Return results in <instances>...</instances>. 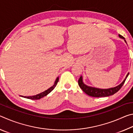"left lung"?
<instances>
[{"mask_svg": "<svg viewBox=\"0 0 133 133\" xmlns=\"http://www.w3.org/2000/svg\"><path fill=\"white\" fill-rule=\"evenodd\" d=\"M118 36L119 37L121 38V39H123L124 40L125 42L126 43L124 37L120 35H119ZM129 75V73H128L127 76H126L125 79L123 80V82L121 83L120 84H119L116 87H112V88L107 89H98V88H96V87L88 86V85H85L83 82L82 76H80V78L78 79V83L80 88L82 89V90L84 91L85 93H86L87 95L91 97H107V96L113 95L114 94L117 93V92L121 88V87L123 85L124 83L126 78H127Z\"/></svg>", "mask_w": 133, "mask_h": 133, "instance_id": "left-lung-1", "label": "left lung"}]
</instances>
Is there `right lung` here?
<instances>
[{
    "instance_id": "1",
    "label": "right lung",
    "mask_w": 133,
    "mask_h": 133,
    "mask_svg": "<svg viewBox=\"0 0 133 133\" xmlns=\"http://www.w3.org/2000/svg\"><path fill=\"white\" fill-rule=\"evenodd\" d=\"M58 82V77L56 78V80L55 82V84H53V86H51L48 90H45L44 91L42 92V93L38 94H37V95H35V96H28V97L27 96H21V97H23L26 98L30 99V100H39V99H40L41 98L43 97L48 95L49 93H50V92L52 91L54 89H55V87L56 86V85H57Z\"/></svg>"
}]
</instances>
